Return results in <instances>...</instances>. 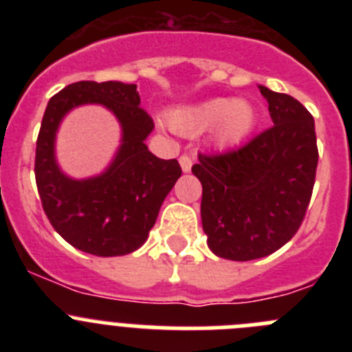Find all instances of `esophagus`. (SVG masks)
Masks as SVG:
<instances>
[{
	"instance_id": "34e87169",
	"label": "esophagus",
	"mask_w": 352,
	"mask_h": 352,
	"mask_svg": "<svg viewBox=\"0 0 352 352\" xmlns=\"http://www.w3.org/2000/svg\"><path fill=\"white\" fill-rule=\"evenodd\" d=\"M179 166H182L183 173H188L192 169V158L188 155H182L179 157Z\"/></svg>"
}]
</instances>
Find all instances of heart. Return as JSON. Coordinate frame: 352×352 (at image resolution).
Returning <instances> with one entry per match:
<instances>
[{"instance_id": "b5f03b06", "label": "heart", "mask_w": 352, "mask_h": 352, "mask_svg": "<svg viewBox=\"0 0 352 352\" xmlns=\"http://www.w3.org/2000/svg\"><path fill=\"white\" fill-rule=\"evenodd\" d=\"M170 123L183 133H199L213 129L214 141L220 146H232L250 133L256 123V113L252 105L243 100L211 98L174 111Z\"/></svg>"}]
</instances>
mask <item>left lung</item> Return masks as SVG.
I'll list each match as a JSON object with an SVG mask.
<instances>
[{"label": "left lung", "mask_w": 352, "mask_h": 352, "mask_svg": "<svg viewBox=\"0 0 352 352\" xmlns=\"http://www.w3.org/2000/svg\"><path fill=\"white\" fill-rule=\"evenodd\" d=\"M273 125L226 153H199L201 219L211 252L231 261L270 256L296 234L319 160L312 114L296 98L259 86Z\"/></svg>", "instance_id": "1"}]
</instances>
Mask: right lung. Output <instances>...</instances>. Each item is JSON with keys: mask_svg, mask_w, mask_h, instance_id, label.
Segmentation results:
<instances>
[{"mask_svg": "<svg viewBox=\"0 0 352 352\" xmlns=\"http://www.w3.org/2000/svg\"><path fill=\"white\" fill-rule=\"evenodd\" d=\"M102 103L122 123V148L111 167L91 180L67 179L55 166L54 138L72 107ZM135 84L118 80L68 84L49 100L36 139L35 179L42 208L72 247L98 257L125 256L148 239L162 203L182 176L176 158L162 160L144 144L155 123Z\"/></svg>", "mask_w": 352, "mask_h": 352, "instance_id": "add662e5", "label": "right lung"}]
</instances>
